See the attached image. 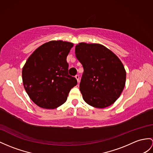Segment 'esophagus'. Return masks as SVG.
<instances>
[{
    "label": "esophagus",
    "instance_id": "34e87169",
    "mask_svg": "<svg viewBox=\"0 0 153 153\" xmlns=\"http://www.w3.org/2000/svg\"><path fill=\"white\" fill-rule=\"evenodd\" d=\"M75 78H76V79L77 80V82H79V79H80L79 75H78V74H76V75L75 76Z\"/></svg>",
    "mask_w": 153,
    "mask_h": 153
}]
</instances>
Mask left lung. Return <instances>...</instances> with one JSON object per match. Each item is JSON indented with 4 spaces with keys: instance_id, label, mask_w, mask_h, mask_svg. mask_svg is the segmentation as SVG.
Returning <instances> with one entry per match:
<instances>
[{
    "instance_id": "obj_1",
    "label": "left lung",
    "mask_w": 153,
    "mask_h": 153,
    "mask_svg": "<svg viewBox=\"0 0 153 153\" xmlns=\"http://www.w3.org/2000/svg\"><path fill=\"white\" fill-rule=\"evenodd\" d=\"M75 54L84 68L80 90L85 102L98 108L112 105L125 84L126 71L120 59L108 48L96 43H79Z\"/></svg>"
}]
</instances>
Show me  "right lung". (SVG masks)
<instances>
[{
	"label": "right lung",
	"instance_id": "right-lung-1",
	"mask_svg": "<svg viewBox=\"0 0 153 153\" xmlns=\"http://www.w3.org/2000/svg\"><path fill=\"white\" fill-rule=\"evenodd\" d=\"M72 43L51 41L42 45L30 56L22 71L23 85L36 105L53 109L63 105L71 88L77 84L68 74L66 58Z\"/></svg>",
	"mask_w": 153,
	"mask_h": 153
}]
</instances>
